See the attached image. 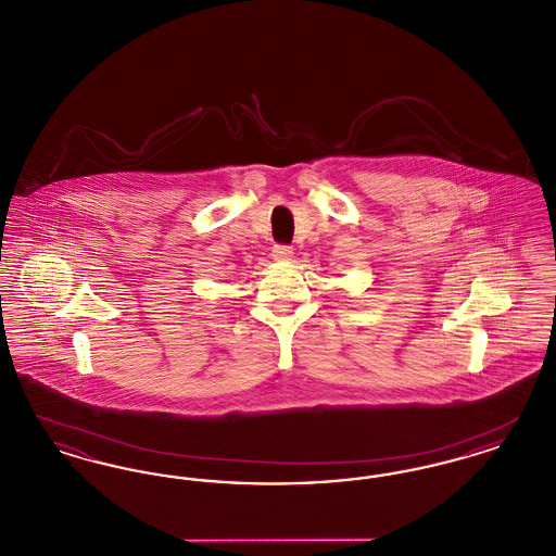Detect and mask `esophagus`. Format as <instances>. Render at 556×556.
Wrapping results in <instances>:
<instances>
[{"label":"esophagus","mask_w":556,"mask_h":556,"mask_svg":"<svg viewBox=\"0 0 556 556\" xmlns=\"http://www.w3.org/2000/svg\"><path fill=\"white\" fill-rule=\"evenodd\" d=\"M293 252H291L290 245H275L273 248V261L277 263H290Z\"/></svg>","instance_id":"34e87169"}]
</instances>
